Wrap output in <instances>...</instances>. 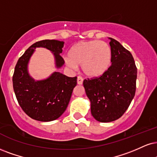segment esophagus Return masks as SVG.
<instances>
[{
	"instance_id": "34e87169",
	"label": "esophagus",
	"mask_w": 157,
	"mask_h": 157,
	"mask_svg": "<svg viewBox=\"0 0 157 157\" xmlns=\"http://www.w3.org/2000/svg\"><path fill=\"white\" fill-rule=\"evenodd\" d=\"M83 81H84V78H83L82 76H78V78H77V83H78V84H82Z\"/></svg>"
}]
</instances>
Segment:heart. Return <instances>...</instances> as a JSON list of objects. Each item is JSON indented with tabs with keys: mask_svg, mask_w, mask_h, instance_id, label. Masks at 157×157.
I'll return each mask as SVG.
<instances>
[{
	"mask_svg": "<svg viewBox=\"0 0 157 157\" xmlns=\"http://www.w3.org/2000/svg\"><path fill=\"white\" fill-rule=\"evenodd\" d=\"M112 61L111 46L98 40L82 41L75 44L65 59L71 68L81 65L83 73L90 78H98L107 72Z\"/></svg>",
	"mask_w": 157,
	"mask_h": 157,
	"instance_id": "heart-1",
	"label": "heart"
}]
</instances>
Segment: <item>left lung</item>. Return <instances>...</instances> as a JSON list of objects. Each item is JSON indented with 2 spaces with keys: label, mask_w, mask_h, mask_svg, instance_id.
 I'll return each instance as SVG.
<instances>
[{
  "label": "left lung",
  "mask_w": 157,
  "mask_h": 157,
  "mask_svg": "<svg viewBox=\"0 0 157 157\" xmlns=\"http://www.w3.org/2000/svg\"><path fill=\"white\" fill-rule=\"evenodd\" d=\"M111 65L99 78L83 82L90 100L92 117L100 122H111L124 113L136 90L137 67L132 54L112 38Z\"/></svg>",
  "instance_id": "left-lung-1"
}]
</instances>
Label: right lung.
Listing matches in <instances>:
<instances>
[{"instance_id":"right-lung-1","label":"right lung","mask_w":157,"mask_h":157,"mask_svg":"<svg viewBox=\"0 0 157 157\" xmlns=\"http://www.w3.org/2000/svg\"><path fill=\"white\" fill-rule=\"evenodd\" d=\"M63 46L60 40H40L25 51L15 66L12 81L17 101L27 115L37 121H54L65 112L77 84V77L54 72L47 78L36 81L28 73L29 61L36 48H46L54 55L56 67L60 68L65 63L60 56Z\"/></svg>"}]
</instances>
